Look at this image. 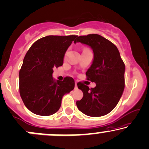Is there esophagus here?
Instances as JSON below:
<instances>
[{
	"label": "esophagus",
	"mask_w": 149,
	"mask_h": 149,
	"mask_svg": "<svg viewBox=\"0 0 149 149\" xmlns=\"http://www.w3.org/2000/svg\"><path fill=\"white\" fill-rule=\"evenodd\" d=\"M75 88H77V82H75Z\"/></svg>",
	"instance_id": "1"
}]
</instances>
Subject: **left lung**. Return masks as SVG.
<instances>
[{
    "instance_id": "1",
    "label": "left lung",
    "mask_w": 149,
    "mask_h": 149,
    "mask_svg": "<svg viewBox=\"0 0 149 149\" xmlns=\"http://www.w3.org/2000/svg\"><path fill=\"white\" fill-rule=\"evenodd\" d=\"M81 42L91 48L93 59L87 70V79L95 82V88L79 82L78 88L84 96L76 104L86 116H102L111 112L121 97L125 87V65L118 49L112 42L97 34L79 36L74 43Z\"/></svg>"
}]
</instances>
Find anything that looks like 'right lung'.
<instances>
[{
    "label": "right lung",
    "instance_id": "right-lung-1",
    "mask_svg": "<svg viewBox=\"0 0 149 149\" xmlns=\"http://www.w3.org/2000/svg\"><path fill=\"white\" fill-rule=\"evenodd\" d=\"M77 36H48L37 40L26 53L19 71V92L31 112L50 116L58 111L63 97L74 88V81L53 78L54 68L62 66L64 56Z\"/></svg>",
    "mask_w": 149,
    "mask_h": 149
}]
</instances>
